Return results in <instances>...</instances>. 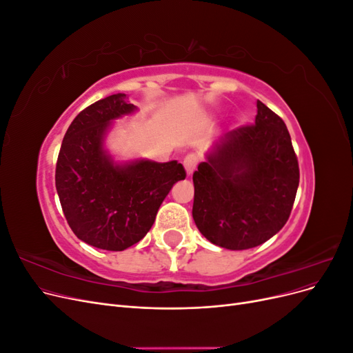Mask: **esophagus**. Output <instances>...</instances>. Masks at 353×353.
<instances>
[{
	"instance_id": "1",
	"label": "esophagus",
	"mask_w": 353,
	"mask_h": 353,
	"mask_svg": "<svg viewBox=\"0 0 353 353\" xmlns=\"http://www.w3.org/2000/svg\"><path fill=\"white\" fill-rule=\"evenodd\" d=\"M183 163H184V168H185V170H187V174L188 175H191L196 170V168H197V163H199V157H197V154H194V153H190V154H187L184 159H183Z\"/></svg>"
}]
</instances>
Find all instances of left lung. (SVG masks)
Wrapping results in <instances>:
<instances>
[{"instance_id":"obj_1","label":"left lung","mask_w":353,"mask_h":353,"mask_svg":"<svg viewBox=\"0 0 353 353\" xmlns=\"http://www.w3.org/2000/svg\"><path fill=\"white\" fill-rule=\"evenodd\" d=\"M253 125L223 135L193 174V218L210 243L230 250L270 240L290 216L299 163L281 117L258 100Z\"/></svg>"}]
</instances>
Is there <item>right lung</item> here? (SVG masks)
Listing matches in <instances>:
<instances>
[{
	"label": "right lung",
	"mask_w": 353,
	"mask_h": 353,
	"mask_svg": "<svg viewBox=\"0 0 353 353\" xmlns=\"http://www.w3.org/2000/svg\"><path fill=\"white\" fill-rule=\"evenodd\" d=\"M134 110L126 94L92 103L70 123L57 157L56 188L69 227L103 250L121 252L140 241L170 188L187 176L176 160L114 165L104 153L110 121Z\"/></svg>",
	"instance_id": "add662e5"
}]
</instances>
